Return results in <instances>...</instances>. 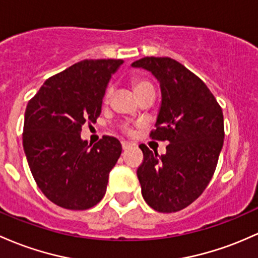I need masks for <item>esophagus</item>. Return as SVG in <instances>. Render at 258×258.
Segmentation results:
<instances>
[{
	"label": "esophagus",
	"instance_id": "obj_1",
	"mask_svg": "<svg viewBox=\"0 0 258 258\" xmlns=\"http://www.w3.org/2000/svg\"><path fill=\"white\" fill-rule=\"evenodd\" d=\"M132 147H134V144H132V143L122 142V149H123V151H127V149L132 148Z\"/></svg>",
	"mask_w": 258,
	"mask_h": 258
}]
</instances>
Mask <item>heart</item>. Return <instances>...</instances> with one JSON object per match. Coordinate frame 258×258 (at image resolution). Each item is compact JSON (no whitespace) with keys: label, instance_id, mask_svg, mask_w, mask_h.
I'll list each match as a JSON object with an SVG mask.
<instances>
[{"label":"heart","instance_id":"heart-1","mask_svg":"<svg viewBox=\"0 0 258 258\" xmlns=\"http://www.w3.org/2000/svg\"><path fill=\"white\" fill-rule=\"evenodd\" d=\"M131 84L132 87H134V90L136 94H137V97H140V95H142L147 92H154V87H153L152 82L144 77H134L131 79ZM111 94L112 89L109 87L106 89L105 95H104V103H107V101L110 100Z\"/></svg>","mask_w":258,"mask_h":258}]
</instances>
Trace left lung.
Listing matches in <instances>:
<instances>
[{
  "mask_svg": "<svg viewBox=\"0 0 258 258\" xmlns=\"http://www.w3.org/2000/svg\"><path fill=\"white\" fill-rule=\"evenodd\" d=\"M132 67L159 82L161 105L151 137L169 142L164 155L140 146L142 196L161 213L181 211L202 195L216 171L224 142L222 107L202 79L170 57H143Z\"/></svg>",
  "mask_w": 258,
  "mask_h": 258,
  "instance_id": "obj_1",
  "label": "left lung"
}]
</instances>
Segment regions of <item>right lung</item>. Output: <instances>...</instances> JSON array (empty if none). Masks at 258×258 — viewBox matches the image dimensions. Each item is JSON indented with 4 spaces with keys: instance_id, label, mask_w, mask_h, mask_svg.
I'll return each mask as SVG.
<instances>
[{
    "instance_id": "obj_1",
    "label": "right lung",
    "mask_w": 258,
    "mask_h": 258,
    "mask_svg": "<svg viewBox=\"0 0 258 258\" xmlns=\"http://www.w3.org/2000/svg\"><path fill=\"white\" fill-rule=\"evenodd\" d=\"M122 60H83L45 81L24 114L23 148L38 187L72 211L94 207L106 192L109 172L122 147L104 136L94 146L81 138L97 122L112 73Z\"/></svg>"
}]
</instances>
